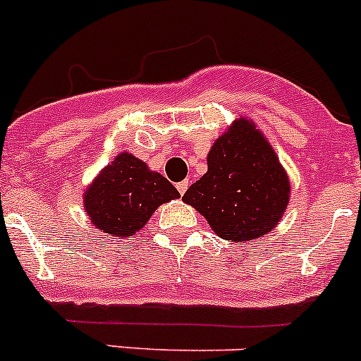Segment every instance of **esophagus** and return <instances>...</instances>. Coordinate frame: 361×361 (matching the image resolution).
Masks as SVG:
<instances>
[{
	"instance_id": "obj_1",
	"label": "esophagus",
	"mask_w": 361,
	"mask_h": 361,
	"mask_svg": "<svg viewBox=\"0 0 361 361\" xmlns=\"http://www.w3.org/2000/svg\"><path fill=\"white\" fill-rule=\"evenodd\" d=\"M188 185H189V182H188V180H182V182H179V184H177V191H179L180 195H184V192L188 191Z\"/></svg>"
}]
</instances>
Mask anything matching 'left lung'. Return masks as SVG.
<instances>
[{"instance_id": "left-lung-1", "label": "left lung", "mask_w": 361, "mask_h": 361, "mask_svg": "<svg viewBox=\"0 0 361 361\" xmlns=\"http://www.w3.org/2000/svg\"><path fill=\"white\" fill-rule=\"evenodd\" d=\"M208 172L182 200L224 240L248 241L269 233L288 203L290 185L276 154L247 120L215 140Z\"/></svg>"}]
</instances>
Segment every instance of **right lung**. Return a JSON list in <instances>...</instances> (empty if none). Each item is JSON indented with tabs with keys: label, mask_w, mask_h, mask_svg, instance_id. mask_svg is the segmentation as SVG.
<instances>
[{
	"label": "right lung",
	"mask_w": 361,
	"mask_h": 361,
	"mask_svg": "<svg viewBox=\"0 0 361 361\" xmlns=\"http://www.w3.org/2000/svg\"><path fill=\"white\" fill-rule=\"evenodd\" d=\"M179 191L146 163L123 153L102 170L85 195V210L102 233L132 238L161 203Z\"/></svg>",
	"instance_id": "1"
}]
</instances>
